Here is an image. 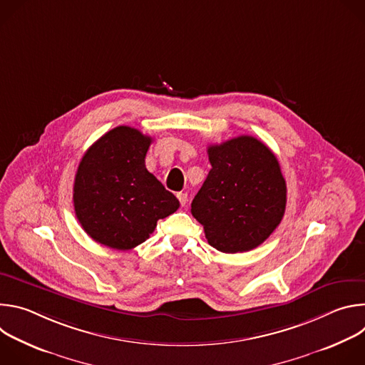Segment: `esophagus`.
<instances>
[{
  "label": "esophagus",
  "mask_w": 365,
  "mask_h": 365,
  "mask_svg": "<svg viewBox=\"0 0 365 365\" xmlns=\"http://www.w3.org/2000/svg\"><path fill=\"white\" fill-rule=\"evenodd\" d=\"M176 196H178V199H179V202H180V205H182V206H185V205L187 203V193H185V192H179Z\"/></svg>",
  "instance_id": "obj_1"
}]
</instances>
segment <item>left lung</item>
<instances>
[{"label": "left lung", "instance_id": "obj_1", "mask_svg": "<svg viewBox=\"0 0 365 365\" xmlns=\"http://www.w3.org/2000/svg\"><path fill=\"white\" fill-rule=\"evenodd\" d=\"M212 169L192 200V215L218 251L263 244L286 210V180L274 153L251 135L207 147Z\"/></svg>", "mask_w": 365, "mask_h": 365}]
</instances>
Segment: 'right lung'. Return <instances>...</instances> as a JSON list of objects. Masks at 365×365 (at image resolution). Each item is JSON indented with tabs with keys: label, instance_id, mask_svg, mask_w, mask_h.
<instances>
[{
	"label": "right lung",
	"instance_id": "1",
	"mask_svg": "<svg viewBox=\"0 0 365 365\" xmlns=\"http://www.w3.org/2000/svg\"><path fill=\"white\" fill-rule=\"evenodd\" d=\"M153 138L120 125L83 154L73 185L75 214L96 242L131 250L144 242L159 220L178 211L179 200L145 169Z\"/></svg>",
	"mask_w": 365,
	"mask_h": 365
}]
</instances>
